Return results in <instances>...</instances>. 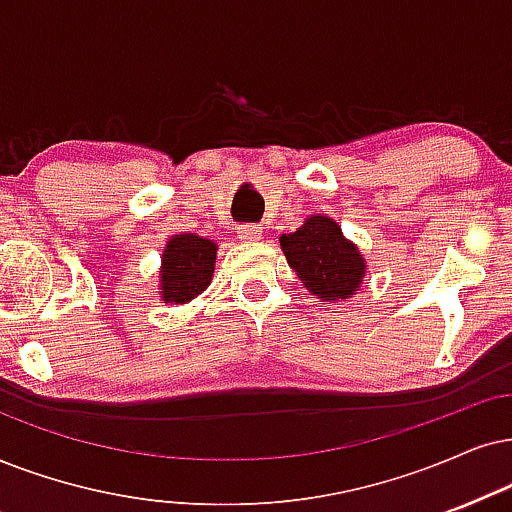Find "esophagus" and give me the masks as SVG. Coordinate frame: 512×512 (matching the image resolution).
Instances as JSON below:
<instances>
[{"label":"esophagus","mask_w":512,"mask_h":512,"mask_svg":"<svg viewBox=\"0 0 512 512\" xmlns=\"http://www.w3.org/2000/svg\"><path fill=\"white\" fill-rule=\"evenodd\" d=\"M238 238H243V241H260L262 226L260 224H241L238 226Z\"/></svg>","instance_id":"esophagus-1"}]
</instances>
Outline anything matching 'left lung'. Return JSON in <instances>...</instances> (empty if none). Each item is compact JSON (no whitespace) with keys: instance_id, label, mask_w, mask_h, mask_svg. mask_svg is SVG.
<instances>
[{"instance_id":"obj_1","label":"left lung","mask_w":512,"mask_h":512,"mask_svg":"<svg viewBox=\"0 0 512 512\" xmlns=\"http://www.w3.org/2000/svg\"><path fill=\"white\" fill-rule=\"evenodd\" d=\"M281 248L304 288L321 300H347L366 274L364 257L328 217H309L295 234L281 236Z\"/></svg>"}]
</instances>
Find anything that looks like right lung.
Instances as JSON below:
<instances>
[{
	"label": "right lung",
	"mask_w": 512,
	"mask_h": 512,
	"mask_svg": "<svg viewBox=\"0 0 512 512\" xmlns=\"http://www.w3.org/2000/svg\"><path fill=\"white\" fill-rule=\"evenodd\" d=\"M217 245L193 234L174 236L167 243L163 255V271H160V293L165 302H189L210 286L215 271Z\"/></svg>",
	"instance_id": "1"
}]
</instances>
